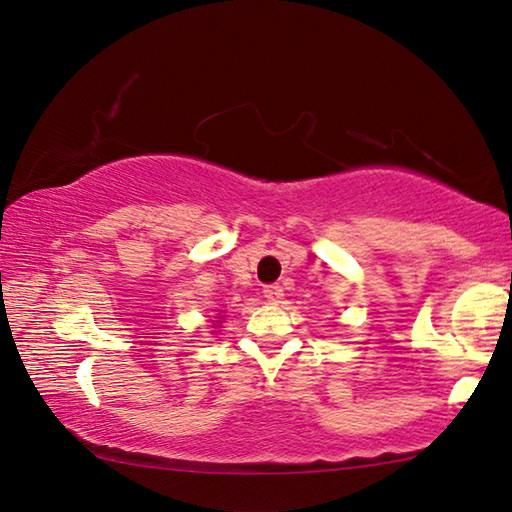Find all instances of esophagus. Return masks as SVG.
<instances>
[{"instance_id":"34e87169","label":"esophagus","mask_w":512,"mask_h":512,"mask_svg":"<svg viewBox=\"0 0 512 512\" xmlns=\"http://www.w3.org/2000/svg\"><path fill=\"white\" fill-rule=\"evenodd\" d=\"M282 296H285V294H282V287L280 285H266L264 287V298L271 300V303H278Z\"/></svg>"}]
</instances>
